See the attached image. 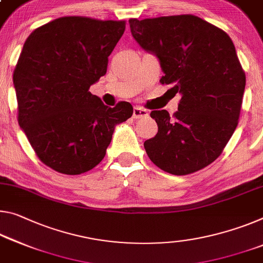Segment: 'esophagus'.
I'll return each instance as SVG.
<instances>
[{
    "mask_svg": "<svg viewBox=\"0 0 263 263\" xmlns=\"http://www.w3.org/2000/svg\"><path fill=\"white\" fill-rule=\"evenodd\" d=\"M147 116H148V111L146 109H144V107H140V106L133 107V118L135 119H140Z\"/></svg>",
    "mask_w": 263,
    "mask_h": 263,
    "instance_id": "1",
    "label": "esophagus"
}]
</instances>
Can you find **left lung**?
<instances>
[{
  "label": "left lung",
  "mask_w": 263,
  "mask_h": 263,
  "mask_svg": "<svg viewBox=\"0 0 263 263\" xmlns=\"http://www.w3.org/2000/svg\"><path fill=\"white\" fill-rule=\"evenodd\" d=\"M131 34L156 55L178 111H152L156 137L144 147L154 165L174 176L213 162L234 133L246 86L245 71L226 32L194 15L131 18Z\"/></svg>",
  "instance_id": "obj_1"
}]
</instances>
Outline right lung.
<instances>
[{"label": "right lung", "mask_w": 263, "mask_h": 263, "mask_svg": "<svg viewBox=\"0 0 263 263\" xmlns=\"http://www.w3.org/2000/svg\"><path fill=\"white\" fill-rule=\"evenodd\" d=\"M124 21L53 20L31 32L14 70L18 124L42 162L76 176L105 157L116 125L133 114L128 102L104 105L90 86L106 73Z\"/></svg>", "instance_id": "obj_1"}]
</instances>
